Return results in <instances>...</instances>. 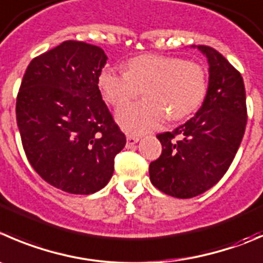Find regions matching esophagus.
<instances>
[{"label": "esophagus", "instance_id": "esophagus-1", "mask_svg": "<svg viewBox=\"0 0 263 263\" xmlns=\"http://www.w3.org/2000/svg\"><path fill=\"white\" fill-rule=\"evenodd\" d=\"M139 136H132V135H128L127 136V146H132V145L136 144L137 141H139Z\"/></svg>", "mask_w": 263, "mask_h": 263}]
</instances>
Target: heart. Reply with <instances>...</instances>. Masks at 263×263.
<instances>
[{"label":"heart","instance_id":"obj_1","mask_svg":"<svg viewBox=\"0 0 263 263\" xmlns=\"http://www.w3.org/2000/svg\"><path fill=\"white\" fill-rule=\"evenodd\" d=\"M99 87L116 106L137 98L142 90L146 99L119 108L117 119L129 134H144L162 126L168 117L180 121L198 110L207 95L208 74L196 61L147 53L131 59L127 72L105 68Z\"/></svg>","mask_w":263,"mask_h":263}]
</instances>
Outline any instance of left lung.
Segmentation results:
<instances>
[{"label": "left lung", "mask_w": 263, "mask_h": 263, "mask_svg": "<svg viewBox=\"0 0 263 263\" xmlns=\"http://www.w3.org/2000/svg\"><path fill=\"white\" fill-rule=\"evenodd\" d=\"M210 63V86L198 113L172 132L157 135L162 154L150 163L153 185L189 199L218 182L235 158L247 124L243 77L225 56L198 46Z\"/></svg>", "instance_id": "1"}]
</instances>
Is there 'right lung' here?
I'll use <instances>...</instances> for the list:
<instances>
[{"label": "right lung", "instance_id": "add662e5", "mask_svg": "<svg viewBox=\"0 0 263 263\" xmlns=\"http://www.w3.org/2000/svg\"><path fill=\"white\" fill-rule=\"evenodd\" d=\"M106 59L98 46L64 41L30 61L17 92L25 155L46 182L65 193L103 189L126 145L98 86Z\"/></svg>", "mask_w": 263, "mask_h": 263}]
</instances>
